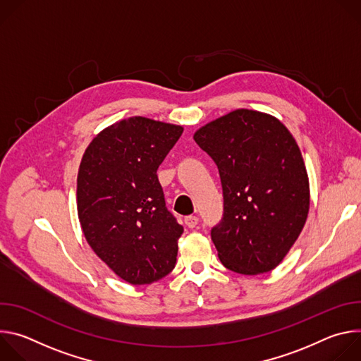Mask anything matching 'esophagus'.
Masks as SVG:
<instances>
[{
  "label": "esophagus",
  "instance_id": "34e87169",
  "mask_svg": "<svg viewBox=\"0 0 361 361\" xmlns=\"http://www.w3.org/2000/svg\"><path fill=\"white\" fill-rule=\"evenodd\" d=\"M184 223L188 228H194L198 224V217L197 216H188L184 219Z\"/></svg>",
  "mask_w": 361,
  "mask_h": 361
}]
</instances>
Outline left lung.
<instances>
[{
	"mask_svg": "<svg viewBox=\"0 0 361 361\" xmlns=\"http://www.w3.org/2000/svg\"><path fill=\"white\" fill-rule=\"evenodd\" d=\"M219 167L224 214L212 230L223 266L255 276L274 270L298 238L310 209L301 151L276 117L234 110L194 133Z\"/></svg>",
	"mask_w": 361,
	"mask_h": 361,
	"instance_id": "obj_1",
	"label": "left lung"
}]
</instances>
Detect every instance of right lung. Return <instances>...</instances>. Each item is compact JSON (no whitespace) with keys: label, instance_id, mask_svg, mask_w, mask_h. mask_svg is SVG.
<instances>
[{"label":"right lung","instance_id":"obj_1","mask_svg":"<svg viewBox=\"0 0 361 361\" xmlns=\"http://www.w3.org/2000/svg\"><path fill=\"white\" fill-rule=\"evenodd\" d=\"M183 127L130 117L99 131L77 176V212L92 251L124 281L141 286L176 266L184 228L167 210L157 170Z\"/></svg>","mask_w":361,"mask_h":361}]
</instances>
